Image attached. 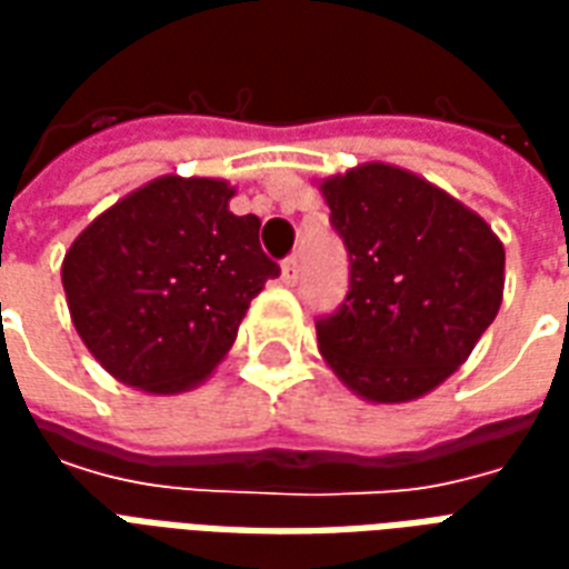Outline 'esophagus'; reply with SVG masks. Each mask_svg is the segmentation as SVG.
<instances>
[{"label": "esophagus", "instance_id": "34e87169", "mask_svg": "<svg viewBox=\"0 0 569 569\" xmlns=\"http://www.w3.org/2000/svg\"><path fill=\"white\" fill-rule=\"evenodd\" d=\"M298 277H301L298 259H286L283 268H280V280H283V286H296Z\"/></svg>", "mask_w": 569, "mask_h": 569}]
</instances>
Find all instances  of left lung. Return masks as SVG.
<instances>
[{"label": "left lung", "mask_w": 569, "mask_h": 569, "mask_svg": "<svg viewBox=\"0 0 569 569\" xmlns=\"http://www.w3.org/2000/svg\"><path fill=\"white\" fill-rule=\"evenodd\" d=\"M317 188L350 252L347 301L317 322L322 359L375 406L432 393L500 310L502 240L476 210L396 163H357Z\"/></svg>", "instance_id": "1"}]
</instances>
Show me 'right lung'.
<instances>
[{
  "label": "right lung",
  "instance_id": "1",
  "mask_svg": "<svg viewBox=\"0 0 569 569\" xmlns=\"http://www.w3.org/2000/svg\"><path fill=\"white\" fill-rule=\"evenodd\" d=\"M237 188L167 173L81 231L60 264L76 332L118 383L151 396L194 390L237 341L252 298L280 273Z\"/></svg>",
  "mask_w": 569,
  "mask_h": 569
}]
</instances>
